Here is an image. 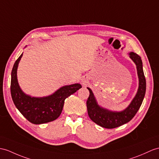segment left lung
<instances>
[{"label":"left lung","instance_id":"left-lung-1","mask_svg":"<svg viewBox=\"0 0 159 159\" xmlns=\"http://www.w3.org/2000/svg\"><path fill=\"white\" fill-rule=\"evenodd\" d=\"M129 55L131 59L136 65L139 79V87L135 97L125 109L117 112L104 109L98 105L91 89L87 88L90 92V95L86 102L89 117L92 121L104 128H115L131 121L137 113L144 100L146 83L144 71H143L141 57L134 52H129Z\"/></svg>","mask_w":159,"mask_h":159}]
</instances>
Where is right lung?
Instances as JSON below:
<instances>
[{"label": "right lung", "instance_id": "1", "mask_svg": "<svg viewBox=\"0 0 159 159\" xmlns=\"http://www.w3.org/2000/svg\"><path fill=\"white\" fill-rule=\"evenodd\" d=\"M22 56L23 53L15 61L11 71V93L15 105L24 117L34 124L52 121L60 116L65 100L78 90L82 86L80 84L65 86L45 97H32L25 94L19 86L17 77L18 65Z\"/></svg>", "mask_w": 159, "mask_h": 159}]
</instances>
